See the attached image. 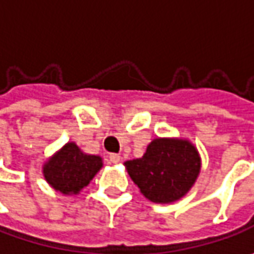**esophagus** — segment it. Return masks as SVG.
Masks as SVG:
<instances>
[{"instance_id":"1","label":"esophagus","mask_w":254,"mask_h":254,"mask_svg":"<svg viewBox=\"0 0 254 254\" xmlns=\"http://www.w3.org/2000/svg\"><path fill=\"white\" fill-rule=\"evenodd\" d=\"M109 160H110V162H113V164H117V162L122 161V157H120L119 154H110V155H109Z\"/></svg>"}]
</instances>
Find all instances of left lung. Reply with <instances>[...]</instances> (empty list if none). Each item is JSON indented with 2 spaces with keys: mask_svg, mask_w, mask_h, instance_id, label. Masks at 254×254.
<instances>
[{
  "mask_svg": "<svg viewBox=\"0 0 254 254\" xmlns=\"http://www.w3.org/2000/svg\"><path fill=\"white\" fill-rule=\"evenodd\" d=\"M126 167L148 199L168 203L190 190L199 174L200 161L190 142L157 138L147 147L142 158L127 161Z\"/></svg>",
  "mask_w": 254,
  "mask_h": 254,
  "instance_id": "8db88e82",
  "label": "left lung"
}]
</instances>
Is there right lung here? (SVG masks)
<instances>
[{
    "label": "right lung",
    "instance_id": "1",
    "mask_svg": "<svg viewBox=\"0 0 254 254\" xmlns=\"http://www.w3.org/2000/svg\"><path fill=\"white\" fill-rule=\"evenodd\" d=\"M102 168V158L87 155L73 142H67L44 167L46 181L64 195L77 193L89 185L96 172Z\"/></svg>",
    "mask_w": 254,
    "mask_h": 254
}]
</instances>
